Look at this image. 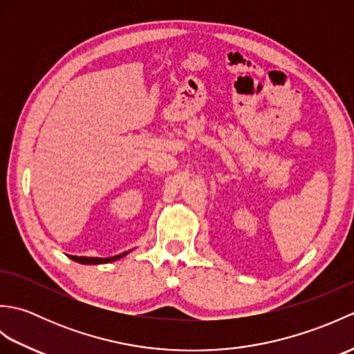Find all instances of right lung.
Returning <instances> with one entry per match:
<instances>
[{
    "label": "right lung",
    "instance_id": "right-lung-1",
    "mask_svg": "<svg viewBox=\"0 0 354 354\" xmlns=\"http://www.w3.org/2000/svg\"><path fill=\"white\" fill-rule=\"evenodd\" d=\"M127 252H129V251H127ZM127 252H123V254H120V255H115V257H108V259H99V257H76V255H71V259H73L74 261H79V263H82V265H99V263L115 261V260H118V259L124 257V255H126Z\"/></svg>",
    "mask_w": 354,
    "mask_h": 354
}]
</instances>
